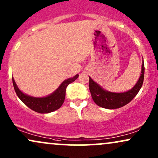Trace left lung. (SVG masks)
Masks as SVG:
<instances>
[{
  "label": "left lung",
  "instance_id": "left-lung-1",
  "mask_svg": "<svg viewBox=\"0 0 158 158\" xmlns=\"http://www.w3.org/2000/svg\"><path fill=\"white\" fill-rule=\"evenodd\" d=\"M144 77V63L142 60L141 71L139 80L133 88L123 93H113L106 90L101 85L95 82L89 77V89L92 98L99 106L104 109H114L123 107L131 102L141 88Z\"/></svg>",
  "mask_w": 158,
  "mask_h": 158
}]
</instances>
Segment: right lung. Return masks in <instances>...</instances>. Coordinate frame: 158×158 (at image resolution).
Instances as JSON below:
<instances>
[{
	"label": "right lung",
	"mask_w": 158,
	"mask_h": 158,
	"mask_svg": "<svg viewBox=\"0 0 158 158\" xmlns=\"http://www.w3.org/2000/svg\"><path fill=\"white\" fill-rule=\"evenodd\" d=\"M79 77V74H77L72 78H69L61 83L58 88L54 91L50 95L45 97H33L23 93L16 84L15 79L12 77V81L17 96L21 100L22 102L29 107L30 109L35 112L41 114H47L52 112L61 107L64 102L65 97V89L69 84L74 81Z\"/></svg>",
	"instance_id": "obj_1"
}]
</instances>
